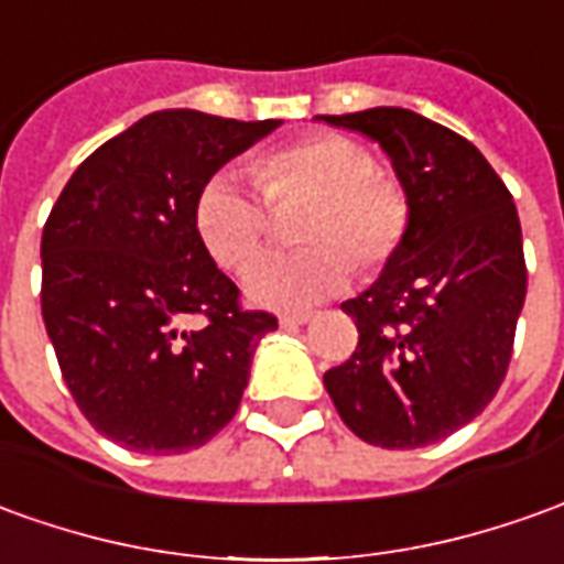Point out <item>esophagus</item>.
Segmentation results:
<instances>
[{
    "mask_svg": "<svg viewBox=\"0 0 564 564\" xmlns=\"http://www.w3.org/2000/svg\"><path fill=\"white\" fill-rule=\"evenodd\" d=\"M310 319H313V313H282V316H279V325L291 328V325H306Z\"/></svg>",
    "mask_w": 564,
    "mask_h": 564,
    "instance_id": "1",
    "label": "esophagus"
}]
</instances>
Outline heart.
<instances>
[{"label": "heart", "mask_w": 564, "mask_h": 564, "mask_svg": "<svg viewBox=\"0 0 564 564\" xmlns=\"http://www.w3.org/2000/svg\"><path fill=\"white\" fill-rule=\"evenodd\" d=\"M267 202L310 196L294 251H267L245 267V291L263 306H310L347 289L356 267L387 270L411 232V199L393 171L378 169L368 147L347 134L316 131L267 150L254 162ZM267 202L230 171L212 174L193 202V227L205 251L239 270L267 232ZM357 263L352 264L351 260Z\"/></svg>", "instance_id": "b5f03b06"}]
</instances>
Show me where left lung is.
I'll list each match as a JSON object with an SVG mask.
<instances>
[{"label": "left lung", "instance_id": "1", "mask_svg": "<svg viewBox=\"0 0 564 564\" xmlns=\"http://www.w3.org/2000/svg\"><path fill=\"white\" fill-rule=\"evenodd\" d=\"M322 119L375 138L411 199L399 258L344 304L359 344L325 371V390L368 445L423 448L473 421L507 378L528 289L519 215L452 128L399 107Z\"/></svg>", "mask_w": 564, "mask_h": 564}]
</instances>
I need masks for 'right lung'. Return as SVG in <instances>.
I'll return each mask as SVG.
<instances>
[{
  "instance_id": "right-lung-1",
  "label": "right lung",
  "mask_w": 564,
  "mask_h": 564,
  "mask_svg": "<svg viewBox=\"0 0 564 564\" xmlns=\"http://www.w3.org/2000/svg\"><path fill=\"white\" fill-rule=\"evenodd\" d=\"M275 119L162 110L73 171L42 230V319L85 421L128 452L199 448L232 421L275 316L245 310L193 227L199 186Z\"/></svg>"
}]
</instances>
